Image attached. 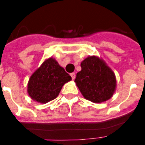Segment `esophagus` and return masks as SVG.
<instances>
[{
	"mask_svg": "<svg viewBox=\"0 0 145 145\" xmlns=\"http://www.w3.org/2000/svg\"><path fill=\"white\" fill-rule=\"evenodd\" d=\"M71 78H72V80H74L75 78V77H76V75H75V73H71Z\"/></svg>",
	"mask_w": 145,
	"mask_h": 145,
	"instance_id": "34e87169",
	"label": "esophagus"
}]
</instances>
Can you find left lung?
Segmentation results:
<instances>
[{"mask_svg": "<svg viewBox=\"0 0 145 145\" xmlns=\"http://www.w3.org/2000/svg\"><path fill=\"white\" fill-rule=\"evenodd\" d=\"M80 67L74 81L84 98L95 103L110 99L116 87V78L111 69L96 56L84 59Z\"/></svg>", "mask_w": 145, "mask_h": 145, "instance_id": "1", "label": "left lung"}]
</instances>
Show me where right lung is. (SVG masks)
I'll return each mask as SVG.
<instances>
[{"label":"right lung","mask_w":145,"mask_h":145,"mask_svg":"<svg viewBox=\"0 0 145 145\" xmlns=\"http://www.w3.org/2000/svg\"><path fill=\"white\" fill-rule=\"evenodd\" d=\"M71 77L54 59L50 58L31 76L28 93L31 98L40 103L56 99L65 83Z\"/></svg>","instance_id":"1"}]
</instances>
